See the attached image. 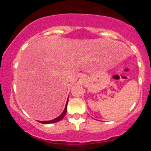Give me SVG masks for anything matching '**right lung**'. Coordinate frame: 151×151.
I'll list each match as a JSON object with an SVG mask.
<instances>
[{
	"instance_id": "obj_1",
	"label": "right lung",
	"mask_w": 151,
	"mask_h": 151,
	"mask_svg": "<svg viewBox=\"0 0 151 151\" xmlns=\"http://www.w3.org/2000/svg\"><path fill=\"white\" fill-rule=\"evenodd\" d=\"M67 103H68V101H67ZM66 111H67V104H66V107H65V109H64L63 112L62 114H61V115L59 117H57V118L54 119H53V120H50V121H40L39 122H41V123H43V124H50V123H54V122H59V121H60L61 119L63 118L64 116L66 115Z\"/></svg>"
}]
</instances>
